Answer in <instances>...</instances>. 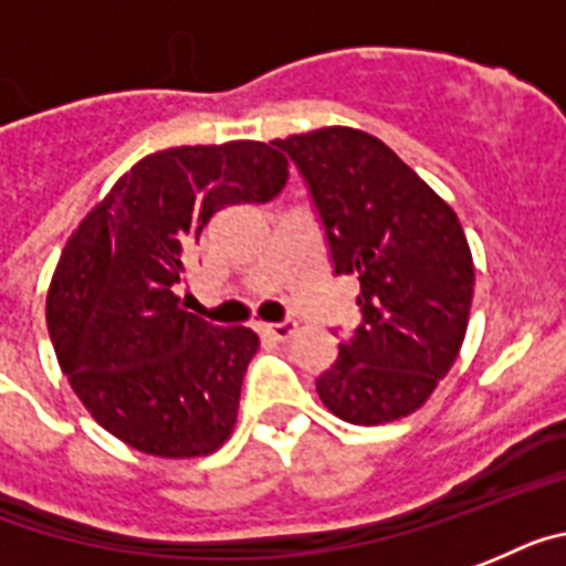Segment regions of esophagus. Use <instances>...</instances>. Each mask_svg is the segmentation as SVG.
<instances>
[{
    "instance_id": "1",
    "label": "esophagus",
    "mask_w": 566,
    "mask_h": 566,
    "mask_svg": "<svg viewBox=\"0 0 566 566\" xmlns=\"http://www.w3.org/2000/svg\"><path fill=\"white\" fill-rule=\"evenodd\" d=\"M261 331H264V334H268V336H273V339L284 342V339H291V336L296 334V322H293V319L270 322V325H264V327H261Z\"/></svg>"
}]
</instances>
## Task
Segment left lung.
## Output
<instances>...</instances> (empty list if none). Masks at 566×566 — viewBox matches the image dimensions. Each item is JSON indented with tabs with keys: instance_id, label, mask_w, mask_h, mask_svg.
<instances>
[{
	"instance_id": "8db88e82",
	"label": "left lung",
	"mask_w": 566,
	"mask_h": 566,
	"mask_svg": "<svg viewBox=\"0 0 566 566\" xmlns=\"http://www.w3.org/2000/svg\"><path fill=\"white\" fill-rule=\"evenodd\" d=\"M296 164L336 275H356L363 322L316 379L354 426L400 420L429 400L467 336L474 268L458 216L382 140L348 126L273 140Z\"/></svg>"
}]
</instances>
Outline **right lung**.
Wrapping results in <instances>:
<instances>
[{
	"instance_id": "obj_1",
	"label": "right lung",
	"mask_w": 566,
	"mask_h": 566,
	"mask_svg": "<svg viewBox=\"0 0 566 566\" xmlns=\"http://www.w3.org/2000/svg\"><path fill=\"white\" fill-rule=\"evenodd\" d=\"M284 184L273 144L155 151L65 244L45 302L56 359L88 415L137 452L198 458L230 437L259 336L187 313L172 287L218 210Z\"/></svg>"
}]
</instances>
